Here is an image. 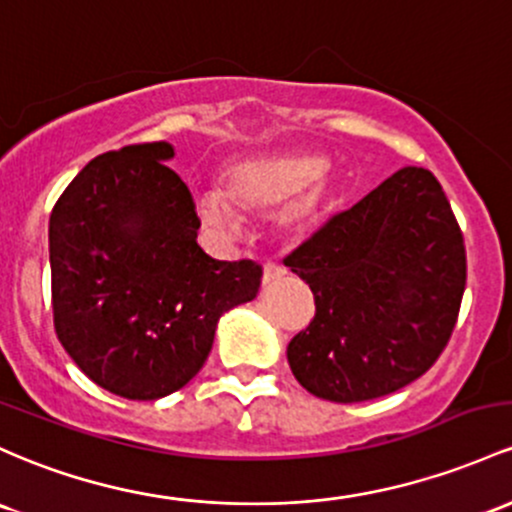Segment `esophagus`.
I'll list each match as a JSON object with an SVG mask.
<instances>
[{
	"instance_id": "1",
	"label": "esophagus",
	"mask_w": 512,
	"mask_h": 512,
	"mask_svg": "<svg viewBox=\"0 0 512 512\" xmlns=\"http://www.w3.org/2000/svg\"><path fill=\"white\" fill-rule=\"evenodd\" d=\"M284 274H286V269L282 265H274V262H267L265 272H262V286L277 282V279H282Z\"/></svg>"
}]
</instances>
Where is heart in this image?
Returning <instances> with one entry per match:
<instances>
[{
	"label": "heart",
	"mask_w": 512,
	"mask_h": 512,
	"mask_svg": "<svg viewBox=\"0 0 512 512\" xmlns=\"http://www.w3.org/2000/svg\"><path fill=\"white\" fill-rule=\"evenodd\" d=\"M328 167V157L313 150H286L269 153L230 165L223 172V197L216 189L194 196L196 216L204 226L221 233H235L238 213L262 216L282 209L286 201L300 196L289 209L291 226H306L333 196V187L318 179Z\"/></svg>",
	"instance_id": "obj_1"
}]
</instances>
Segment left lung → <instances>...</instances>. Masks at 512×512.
<instances>
[{"instance_id": "8db88e82", "label": "left lung", "mask_w": 512, "mask_h": 512, "mask_svg": "<svg viewBox=\"0 0 512 512\" xmlns=\"http://www.w3.org/2000/svg\"><path fill=\"white\" fill-rule=\"evenodd\" d=\"M284 265L316 299L286 359L303 389L333 403L372 401L428 372L466 284L462 230L423 167L393 172Z\"/></svg>"}]
</instances>
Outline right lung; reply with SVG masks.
<instances>
[{"label": "right lung", "instance_id": "1", "mask_svg": "<svg viewBox=\"0 0 512 512\" xmlns=\"http://www.w3.org/2000/svg\"><path fill=\"white\" fill-rule=\"evenodd\" d=\"M165 140L82 167L50 213L55 333L101 389L131 401L179 391L209 357L218 320L252 301L262 267L196 243L187 184Z\"/></svg>", "mask_w": 512, "mask_h": 512}]
</instances>
